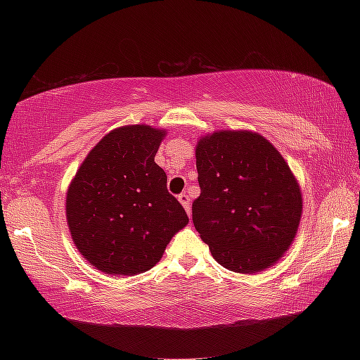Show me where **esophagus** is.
I'll list each match as a JSON object with an SVG mask.
<instances>
[{
  "mask_svg": "<svg viewBox=\"0 0 360 360\" xmlns=\"http://www.w3.org/2000/svg\"><path fill=\"white\" fill-rule=\"evenodd\" d=\"M179 202L182 203V206H184V210H186V212H187V216L188 217H191V214H192V212H191V206H192V203H191V198H188V195L187 193H181L179 195Z\"/></svg>",
  "mask_w": 360,
  "mask_h": 360,
  "instance_id": "obj_1",
  "label": "esophagus"
}]
</instances>
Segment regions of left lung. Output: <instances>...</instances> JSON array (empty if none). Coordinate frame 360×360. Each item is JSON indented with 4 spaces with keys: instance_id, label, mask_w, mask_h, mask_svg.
I'll list each match as a JSON object with an SVG mask.
<instances>
[{
    "instance_id": "obj_1",
    "label": "left lung",
    "mask_w": 360,
    "mask_h": 360,
    "mask_svg": "<svg viewBox=\"0 0 360 360\" xmlns=\"http://www.w3.org/2000/svg\"><path fill=\"white\" fill-rule=\"evenodd\" d=\"M200 197L192 221L212 257L236 273L268 268L290 246L302 193L270 141L252 131H217L198 141Z\"/></svg>"
}]
</instances>
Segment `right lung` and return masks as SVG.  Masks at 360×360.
<instances>
[{
    "mask_svg": "<svg viewBox=\"0 0 360 360\" xmlns=\"http://www.w3.org/2000/svg\"><path fill=\"white\" fill-rule=\"evenodd\" d=\"M165 131L115 129L89 152L66 197L75 245L108 275H138L162 259L188 217L154 162Z\"/></svg>",
    "mask_w": 360,
    "mask_h": 360,
    "instance_id": "right-lung-1",
    "label": "right lung"
}]
</instances>
